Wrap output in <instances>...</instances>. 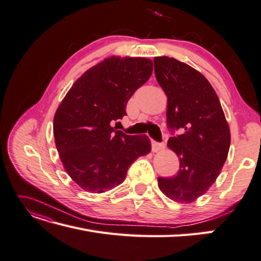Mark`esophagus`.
<instances>
[{"instance_id":"1","label":"esophagus","mask_w":261,"mask_h":261,"mask_svg":"<svg viewBox=\"0 0 261 261\" xmlns=\"http://www.w3.org/2000/svg\"><path fill=\"white\" fill-rule=\"evenodd\" d=\"M165 148V144L164 143H159L155 141H152V151L153 152H159L161 151Z\"/></svg>"}]
</instances>
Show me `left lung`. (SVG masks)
I'll list each match as a JSON object with an SVG mask.
<instances>
[{"instance_id": "1", "label": "left lung", "mask_w": 261, "mask_h": 261, "mask_svg": "<svg viewBox=\"0 0 261 261\" xmlns=\"http://www.w3.org/2000/svg\"><path fill=\"white\" fill-rule=\"evenodd\" d=\"M153 62L168 97V126L182 133L168 142L179 159L177 174L159 177L158 184L172 200L189 204L205 194L220 174L229 151V126L215 90L202 73L168 56Z\"/></svg>"}]
</instances>
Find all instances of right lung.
<instances>
[{
	"label": "right lung",
	"mask_w": 261,
	"mask_h": 261,
	"mask_svg": "<svg viewBox=\"0 0 261 261\" xmlns=\"http://www.w3.org/2000/svg\"><path fill=\"white\" fill-rule=\"evenodd\" d=\"M151 59L111 56L80 76L58 106L55 143L64 168L86 192L103 193L121 184L130 165L151 151L146 136L111 126L126 115L129 99L148 82Z\"/></svg>",
	"instance_id": "obj_1"
}]
</instances>
